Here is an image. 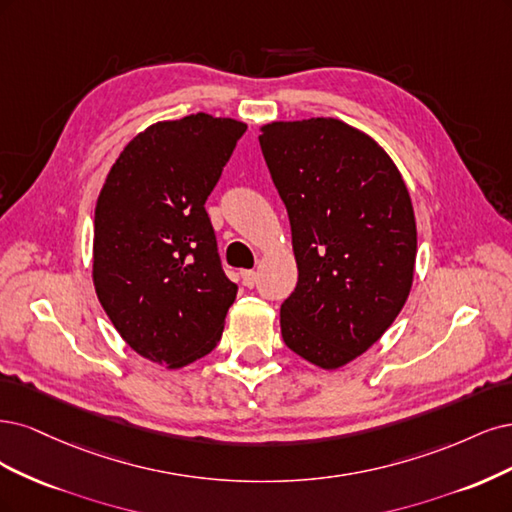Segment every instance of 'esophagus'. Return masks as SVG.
<instances>
[{
	"mask_svg": "<svg viewBox=\"0 0 512 512\" xmlns=\"http://www.w3.org/2000/svg\"><path fill=\"white\" fill-rule=\"evenodd\" d=\"M242 283L246 287H255L257 285V272L255 270H244L242 272Z\"/></svg>",
	"mask_w": 512,
	"mask_h": 512,
	"instance_id": "obj_1",
	"label": "esophagus"
}]
</instances>
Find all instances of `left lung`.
Instances as JSON below:
<instances>
[{
    "mask_svg": "<svg viewBox=\"0 0 512 512\" xmlns=\"http://www.w3.org/2000/svg\"><path fill=\"white\" fill-rule=\"evenodd\" d=\"M259 144L300 272L280 332L310 364L340 368L387 332L408 298L417 257L408 189L383 148L338 119L270 123Z\"/></svg>",
    "mask_w": 512,
    "mask_h": 512,
    "instance_id": "8db88e82",
    "label": "left lung"
}]
</instances>
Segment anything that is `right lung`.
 Instances as JSON below:
<instances>
[{"label":"right lung","mask_w":512,"mask_h":512,"mask_svg":"<svg viewBox=\"0 0 512 512\" xmlns=\"http://www.w3.org/2000/svg\"><path fill=\"white\" fill-rule=\"evenodd\" d=\"M244 131L204 112L151 125L97 197V298L131 349L168 368L208 355L236 300L204 204Z\"/></svg>","instance_id":"obj_1"}]
</instances>
